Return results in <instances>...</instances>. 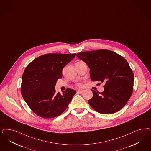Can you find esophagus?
Listing matches in <instances>:
<instances>
[{
  "mask_svg": "<svg viewBox=\"0 0 151 151\" xmlns=\"http://www.w3.org/2000/svg\"><path fill=\"white\" fill-rule=\"evenodd\" d=\"M83 92V90H82V89H78V91H77V93H78V94H82Z\"/></svg>",
  "mask_w": 151,
  "mask_h": 151,
  "instance_id": "obj_1",
  "label": "esophagus"
}]
</instances>
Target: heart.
I'll return each mask as SVG.
<instances>
[{
  "label": "heart",
  "mask_w": 151,
  "mask_h": 151,
  "mask_svg": "<svg viewBox=\"0 0 151 151\" xmlns=\"http://www.w3.org/2000/svg\"><path fill=\"white\" fill-rule=\"evenodd\" d=\"M78 85H79V86H81V84H79Z\"/></svg>",
  "instance_id": "1"
}]
</instances>
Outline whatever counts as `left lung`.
Wrapping results in <instances>:
<instances>
[{
	"label": "left lung",
	"mask_w": 151,
	"mask_h": 151,
	"mask_svg": "<svg viewBox=\"0 0 151 151\" xmlns=\"http://www.w3.org/2000/svg\"><path fill=\"white\" fill-rule=\"evenodd\" d=\"M86 63L93 81L105 83L104 91L91 90L89 105L98 113L110 114L122 109L130 99L133 90L134 75L124 57L108 50H98L77 54Z\"/></svg>",
	"instance_id": "8db88e82"
}]
</instances>
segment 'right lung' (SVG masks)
<instances>
[{"label":"right lung","instance_id":"add662e5","mask_svg":"<svg viewBox=\"0 0 151 151\" xmlns=\"http://www.w3.org/2000/svg\"><path fill=\"white\" fill-rule=\"evenodd\" d=\"M76 56L74 54L48 53L40 56L27 66L22 77V95L31 109L44 118L61 114L76 91L67 88L61 95L56 93L57 79L63 78V68Z\"/></svg>","mask_w":151,"mask_h":151}]
</instances>
